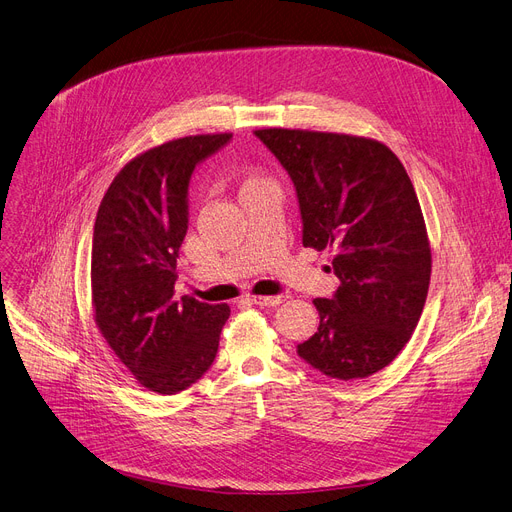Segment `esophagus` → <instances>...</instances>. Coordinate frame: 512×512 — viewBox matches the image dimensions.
I'll use <instances>...</instances> for the list:
<instances>
[{"instance_id": "esophagus-1", "label": "esophagus", "mask_w": 512, "mask_h": 512, "mask_svg": "<svg viewBox=\"0 0 512 512\" xmlns=\"http://www.w3.org/2000/svg\"><path fill=\"white\" fill-rule=\"evenodd\" d=\"M283 294H277V296H250V302L256 304V306H275L279 302H283Z\"/></svg>"}]
</instances>
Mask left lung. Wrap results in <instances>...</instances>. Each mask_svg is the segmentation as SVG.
I'll use <instances>...</instances> for the list:
<instances>
[{
	"instance_id": "8db88e82",
	"label": "left lung",
	"mask_w": 512,
	"mask_h": 512,
	"mask_svg": "<svg viewBox=\"0 0 512 512\" xmlns=\"http://www.w3.org/2000/svg\"><path fill=\"white\" fill-rule=\"evenodd\" d=\"M294 182L304 248H334L340 288L315 298L317 332L296 353L317 372L367 378L391 363L422 315L431 248L420 203L397 155L349 134L254 132Z\"/></svg>"
}]
</instances>
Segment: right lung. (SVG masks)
I'll return each instance as SVG.
<instances>
[{
    "instance_id": "add662e5",
    "label": "right lung",
    "mask_w": 512,
    "mask_h": 512,
    "mask_svg": "<svg viewBox=\"0 0 512 512\" xmlns=\"http://www.w3.org/2000/svg\"><path fill=\"white\" fill-rule=\"evenodd\" d=\"M231 138L187 136L138 155L115 176L96 214V325L136 380L159 395L185 391L210 370L231 315L227 304L174 300L191 176Z\"/></svg>"
}]
</instances>
